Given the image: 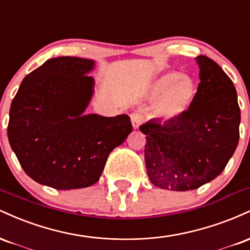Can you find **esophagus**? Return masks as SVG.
Masks as SVG:
<instances>
[{"mask_svg":"<svg viewBox=\"0 0 250 250\" xmlns=\"http://www.w3.org/2000/svg\"><path fill=\"white\" fill-rule=\"evenodd\" d=\"M130 119H131V123H133L134 129H137L143 121V115L141 113H139V111H135V113H133L130 115Z\"/></svg>","mask_w":250,"mask_h":250,"instance_id":"esophagus-1","label":"esophagus"}]
</instances>
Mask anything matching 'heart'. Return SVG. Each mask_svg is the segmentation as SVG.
<instances>
[{
	"label": "heart",
	"instance_id": "1",
	"mask_svg": "<svg viewBox=\"0 0 250 250\" xmlns=\"http://www.w3.org/2000/svg\"><path fill=\"white\" fill-rule=\"evenodd\" d=\"M197 94V87L190 77L169 71L157 77L150 85L149 95L157 100L156 113L165 120L182 116L191 107Z\"/></svg>",
	"mask_w": 250,
	"mask_h": 250
}]
</instances>
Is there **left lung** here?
Masks as SVG:
<instances>
[{
	"label": "left lung",
	"instance_id": "left-lung-1",
	"mask_svg": "<svg viewBox=\"0 0 250 250\" xmlns=\"http://www.w3.org/2000/svg\"><path fill=\"white\" fill-rule=\"evenodd\" d=\"M196 60L201 82L191 107L177 119L140 127L147 139L149 180L161 189L187 191L210 182L239 143L241 111L233 81L209 57Z\"/></svg>",
	"mask_w": 250,
	"mask_h": 250
}]
</instances>
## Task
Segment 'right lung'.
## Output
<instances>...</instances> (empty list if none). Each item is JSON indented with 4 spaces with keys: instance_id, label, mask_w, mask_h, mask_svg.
Instances as JSON below:
<instances>
[{
    "instance_id": "add662e5",
    "label": "right lung",
    "mask_w": 250,
    "mask_h": 250,
    "mask_svg": "<svg viewBox=\"0 0 250 250\" xmlns=\"http://www.w3.org/2000/svg\"><path fill=\"white\" fill-rule=\"evenodd\" d=\"M93 60L61 56L24 77L10 105L8 139L25 174L62 189L93 186L114 148L133 130L130 117L82 115L93 95Z\"/></svg>"
}]
</instances>
